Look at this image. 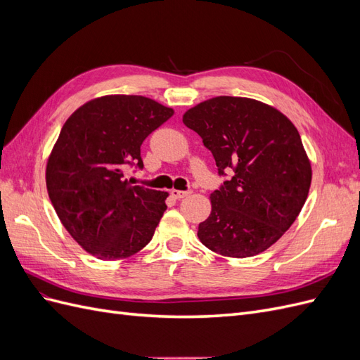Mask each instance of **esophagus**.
I'll return each mask as SVG.
<instances>
[{
  "mask_svg": "<svg viewBox=\"0 0 360 360\" xmlns=\"http://www.w3.org/2000/svg\"><path fill=\"white\" fill-rule=\"evenodd\" d=\"M189 193H192L191 191H177V189H172L171 191V195L176 200H181V198H184V197H188Z\"/></svg>",
  "mask_w": 360,
  "mask_h": 360,
  "instance_id": "34e87169",
  "label": "esophagus"
}]
</instances>
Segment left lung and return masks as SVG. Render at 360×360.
<instances>
[{"label": "left lung", "instance_id": "8db88e82", "mask_svg": "<svg viewBox=\"0 0 360 360\" xmlns=\"http://www.w3.org/2000/svg\"><path fill=\"white\" fill-rule=\"evenodd\" d=\"M183 123L202 138L224 177L198 226L201 243L234 258L263 252L296 221L309 192L297 129L275 108L231 96L193 106Z\"/></svg>", "mask_w": 360, "mask_h": 360}]
</instances>
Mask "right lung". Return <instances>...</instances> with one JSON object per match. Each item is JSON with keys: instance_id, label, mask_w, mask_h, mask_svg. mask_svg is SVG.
<instances>
[{"instance_id": "add662e5", "label": "right lung", "mask_w": 360, "mask_h": 360, "mask_svg": "<svg viewBox=\"0 0 360 360\" xmlns=\"http://www.w3.org/2000/svg\"><path fill=\"white\" fill-rule=\"evenodd\" d=\"M174 114L143 96H105L64 123L46 167L49 200L61 224L86 252L127 258L155 234L167 192L132 184L143 169L141 144Z\"/></svg>"}]
</instances>
